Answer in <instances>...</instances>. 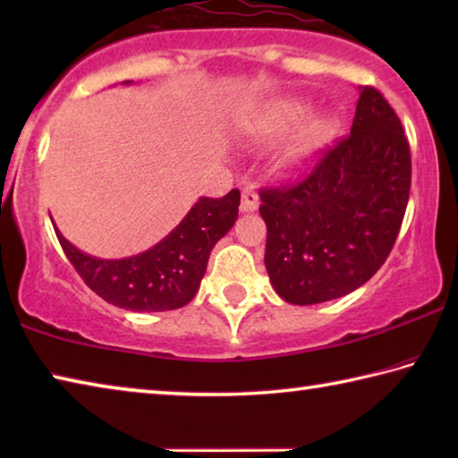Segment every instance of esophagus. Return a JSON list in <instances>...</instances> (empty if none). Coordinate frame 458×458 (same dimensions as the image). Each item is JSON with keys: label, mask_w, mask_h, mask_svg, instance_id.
Listing matches in <instances>:
<instances>
[{"label": "esophagus", "mask_w": 458, "mask_h": 458, "mask_svg": "<svg viewBox=\"0 0 458 458\" xmlns=\"http://www.w3.org/2000/svg\"><path fill=\"white\" fill-rule=\"evenodd\" d=\"M254 210H259V193L252 188H244L242 198H240V212L252 214Z\"/></svg>", "instance_id": "1"}]
</instances>
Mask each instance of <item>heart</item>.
Listing matches in <instances>:
<instances>
[{"instance_id": "b5f03b06", "label": "heart", "mask_w": 458, "mask_h": 458, "mask_svg": "<svg viewBox=\"0 0 458 458\" xmlns=\"http://www.w3.org/2000/svg\"><path fill=\"white\" fill-rule=\"evenodd\" d=\"M309 113H311V103L309 100H278V103H273L260 114H257V119L252 121L250 129H248V137L254 143H275L297 129L300 123L309 117ZM335 131L337 121L329 117V114H319V117L309 119L278 153L276 167L281 172H293V169L305 165L307 161H311L317 153H321L331 143V139L335 137Z\"/></svg>"}]
</instances>
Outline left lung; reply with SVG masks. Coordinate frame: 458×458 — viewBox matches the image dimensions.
Wrapping results in <instances>:
<instances>
[{"mask_svg":"<svg viewBox=\"0 0 458 458\" xmlns=\"http://www.w3.org/2000/svg\"><path fill=\"white\" fill-rule=\"evenodd\" d=\"M410 175L398 114L376 89L360 87L350 137L299 185L260 191L265 265L278 297L317 305L368 283L396 242Z\"/></svg>","mask_w":458,"mask_h":458,"instance_id":"obj_1","label":"left lung"}]
</instances>
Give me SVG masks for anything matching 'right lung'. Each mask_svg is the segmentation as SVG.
<instances>
[{
	"label": "right lung",
	"instance_id": "add662e5",
	"mask_svg": "<svg viewBox=\"0 0 458 458\" xmlns=\"http://www.w3.org/2000/svg\"><path fill=\"white\" fill-rule=\"evenodd\" d=\"M238 206V190L220 199L199 198L165 238L127 259L82 252L52 224L68 260L98 297L127 311L159 313L180 309L196 297L212 248L234 226Z\"/></svg>",
	"mask_w": 458,
	"mask_h": 458
}]
</instances>
